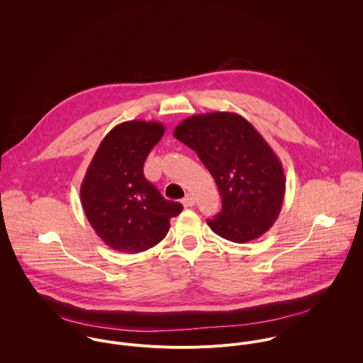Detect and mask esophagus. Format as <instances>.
<instances>
[{"label":"esophagus","mask_w":363,"mask_h":363,"mask_svg":"<svg viewBox=\"0 0 363 363\" xmlns=\"http://www.w3.org/2000/svg\"><path fill=\"white\" fill-rule=\"evenodd\" d=\"M194 203H196V200H194V197H193L191 194H187V196L182 200V204L186 208L193 207Z\"/></svg>","instance_id":"obj_1"}]
</instances>
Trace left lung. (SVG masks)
Here are the masks:
<instances>
[{"label":"left lung","instance_id":"obj_1","mask_svg":"<svg viewBox=\"0 0 363 363\" xmlns=\"http://www.w3.org/2000/svg\"><path fill=\"white\" fill-rule=\"evenodd\" d=\"M173 135L197 152L218 186L222 211L207 220L218 236L247 243L274 225L285 196L284 167L245 117L230 111L194 114Z\"/></svg>","mask_w":363,"mask_h":363}]
</instances>
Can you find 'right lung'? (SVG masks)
Segmentation results:
<instances>
[{
  "mask_svg": "<svg viewBox=\"0 0 363 363\" xmlns=\"http://www.w3.org/2000/svg\"><path fill=\"white\" fill-rule=\"evenodd\" d=\"M159 121L131 120L111 128L92 157L81 184L84 212L104 243L120 253L156 246L183 206L167 201L144 177V162L159 143Z\"/></svg>",
  "mask_w": 363,
  "mask_h": 363,
  "instance_id": "right-lung-1",
  "label": "right lung"
}]
</instances>
